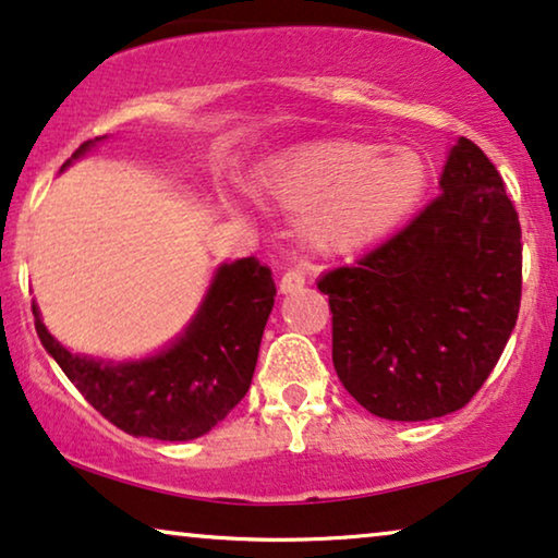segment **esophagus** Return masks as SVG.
<instances>
[{"instance_id":"1","label":"esophagus","mask_w":558,"mask_h":558,"mask_svg":"<svg viewBox=\"0 0 558 558\" xmlns=\"http://www.w3.org/2000/svg\"><path fill=\"white\" fill-rule=\"evenodd\" d=\"M303 286H306V275H303L301 270H295V267L286 270L283 278H280V293H295V291H301Z\"/></svg>"}]
</instances>
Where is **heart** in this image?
Wrapping results in <instances>:
<instances>
[{
	"label": "heart",
	"instance_id": "heart-1",
	"mask_svg": "<svg viewBox=\"0 0 558 558\" xmlns=\"http://www.w3.org/2000/svg\"><path fill=\"white\" fill-rule=\"evenodd\" d=\"M426 162L411 147L329 140L278 160L259 181L272 206L299 214V234L322 255L385 240L418 204Z\"/></svg>",
	"mask_w": 558,
	"mask_h": 558
}]
</instances>
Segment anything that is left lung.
<instances>
[{
	"label": "left lung",
	"instance_id": "obj_1",
	"mask_svg": "<svg viewBox=\"0 0 558 558\" xmlns=\"http://www.w3.org/2000/svg\"><path fill=\"white\" fill-rule=\"evenodd\" d=\"M439 189L403 232L318 278L333 369L356 403L388 421L470 403L521 308V221L500 173L459 137Z\"/></svg>",
	"mask_w": 558,
	"mask_h": 558
}]
</instances>
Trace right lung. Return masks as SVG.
I'll use <instances>...</instances> for the list:
<instances>
[{
    "label": "right lung",
    "instance_id": "add662e5",
    "mask_svg": "<svg viewBox=\"0 0 558 558\" xmlns=\"http://www.w3.org/2000/svg\"><path fill=\"white\" fill-rule=\"evenodd\" d=\"M101 140L107 135L86 140L63 168ZM272 303L270 267L255 257L219 265L181 337L130 362L73 354L46 329L35 303L33 314L46 352L104 418L130 436L191 441L225 421L250 390Z\"/></svg>",
    "mask_w": 558,
    "mask_h": 558
}]
</instances>
